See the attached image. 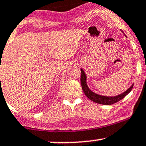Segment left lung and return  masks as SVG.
Here are the masks:
<instances>
[{
    "label": "left lung",
    "instance_id": "8db88e82",
    "mask_svg": "<svg viewBox=\"0 0 146 146\" xmlns=\"http://www.w3.org/2000/svg\"><path fill=\"white\" fill-rule=\"evenodd\" d=\"M121 31L122 32L125 36H126L122 30H121ZM86 78H87V77L86 76L85 72L84 71V70H83L82 68H81L80 82L82 88V90L84 91V94H85L86 96L87 97L89 100H91V101L98 104H101V105H110L120 101V100H122L123 98L125 97L130 92L133 88V85H134V84H132V85L128 88L127 90L124 91L122 94H119V95L115 96H105L99 95V94H96L95 92L91 91V89H89V86H88L87 83H86Z\"/></svg>",
    "mask_w": 146,
    "mask_h": 146
}]
</instances>
